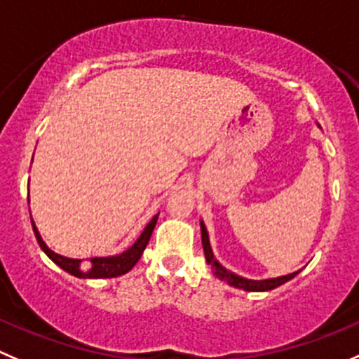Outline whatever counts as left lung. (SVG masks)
Segmentation results:
<instances>
[{
	"mask_svg": "<svg viewBox=\"0 0 359 359\" xmlns=\"http://www.w3.org/2000/svg\"><path fill=\"white\" fill-rule=\"evenodd\" d=\"M201 236H203V248H204V255H206V262L211 266V269H213V273L218 276V278L227 282V284L233 285V287L243 289V291H250V292L271 291V289L278 287V285L285 284V282H289L291 278H294V276L299 273V271H294V273H289V275L276 276V278H266V280L243 278V276L225 269L224 266L215 259L213 250H211V245H210V236H208L206 225H204L203 220H201Z\"/></svg>",
	"mask_w": 359,
	"mask_h": 359,
	"instance_id": "1",
	"label": "left lung"
}]
</instances>
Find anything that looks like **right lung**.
Segmentation results:
<instances>
[{
	"mask_svg": "<svg viewBox=\"0 0 359 359\" xmlns=\"http://www.w3.org/2000/svg\"><path fill=\"white\" fill-rule=\"evenodd\" d=\"M156 220H158V215H155V217L149 220V224L146 225L144 231L141 233V236L137 238V241H135L128 250L121 252L119 255H111V257H93L90 259V262L84 266L81 259L63 257V255L50 250V248L46 245V241L42 240V236H40L39 229H36L33 218H32V225H33V233H35L40 248H42V250L47 254V257H49L53 262H56L61 269H65V271L70 273V275L74 276H79V278H114V276L128 273L135 264H137L142 252H144L146 245H148L149 238H151V233L156 225Z\"/></svg>",
	"mask_w": 359,
	"mask_h": 359,
	"instance_id": "1",
	"label": "right lung"
}]
</instances>
